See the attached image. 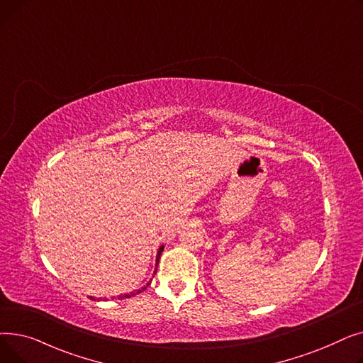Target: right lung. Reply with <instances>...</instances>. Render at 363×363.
<instances>
[{
    "label": "right lung",
    "instance_id": "1",
    "mask_svg": "<svg viewBox=\"0 0 363 363\" xmlns=\"http://www.w3.org/2000/svg\"><path fill=\"white\" fill-rule=\"evenodd\" d=\"M163 249H164V247H163V245H162V247H160V249H159V252H157V259H156V266H157V264H159V259H160V255H162V252H163ZM156 272H157V269H156V271H155V274H156ZM147 285H148V284H147ZM145 289H147V287H143V289H141V290H137V291H133V293H129V294H121V296H118V297H119V298H121V300H122V298H128V297H132V296H135V294H140V293H141V291H144V290H145ZM89 298H91V300H95V298H94V297H89Z\"/></svg>",
    "mask_w": 363,
    "mask_h": 363
}]
</instances>
